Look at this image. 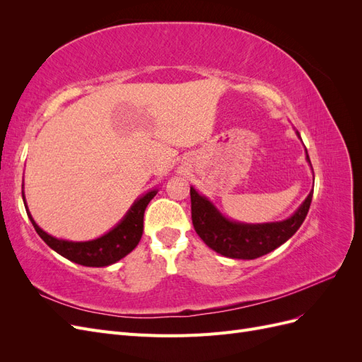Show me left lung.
<instances>
[{"label":"left lung","instance_id":"1","mask_svg":"<svg viewBox=\"0 0 362 362\" xmlns=\"http://www.w3.org/2000/svg\"><path fill=\"white\" fill-rule=\"evenodd\" d=\"M296 136L300 139L299 131H296ZM305 156L313 170L306 149ZM190 199L194 231L198 233L208 247L228 258L255 259L275 250L298 231L306 214H308L313 190L290 217L279 222L267 223H245L233 221V218L218 211V208L206 196L196 190L193 185L190 187Z\"/></svg>","mask_w":362,"mask_h":362}]
</instances>
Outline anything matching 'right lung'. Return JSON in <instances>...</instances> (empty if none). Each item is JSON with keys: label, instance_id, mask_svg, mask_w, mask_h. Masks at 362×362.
I'll return each instance as SVG.
<instances>
[{"label": "right lung", "instance_id": "obj_1", "mask_svg": "<svg viewBox=\"0 0 362 362\" xmlns=\"http://www.w3.org/2000/svg\"><path fill=\"white\" fill-rule=\"evenodd\" d=\"M158 193V189H152L144 193L129 206V210L120 221L107 231L104 235L87 240V242H72V240H64L52 237L51 234L45 233L43 229L35 222L33 218L25 194L23 190V199L28 218L35 226L39 237L45 242L52 250H56L59 255L64 257L66 259L76 262L86 267H105L117 262L127 257L131 250H133L144 234V214L151 199Z\"/></svg>", "mask_w": 362, "mask_h": 362}]
</instances>
